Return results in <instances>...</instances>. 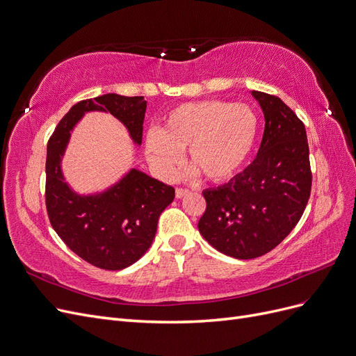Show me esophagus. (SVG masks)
Segmentation results:
<instances>
[{"label":"esophagus","instance_id":"obj_1","mask_svg":"<svg viewBox=\"0 0 356 356\" xmlns=\"http://www.w3.org/2000/svg\"><path fill=\"white\" fill-rule=\"evenodd\" d=\"M189 193V189L185 188H176V198H183V196Z\"/></svg>","mask_w":356,"mask_h":356}]
</instances>
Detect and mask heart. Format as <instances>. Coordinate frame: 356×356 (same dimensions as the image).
Masks as SVG:
<instances>
[{
    "instance_id": "b5f03b06",
    "label": "heart",
    "mask_w": 356,
    "mask_h": 356,
    "mask_svg": "<svg viewBox=\"0 0 356 356\" xmlns=\"http://www.w3.org/2000/svg\"><path fill=\"white\" fill-rule=\"evenodd\" d=\"M259 131L257 113L245 104L208 99L171 110L163 130L152 129L145 140L148 160L167 175L189 149L191 163L205 179L225 181L243 167Z\"/></svg>"
}]
</instances>
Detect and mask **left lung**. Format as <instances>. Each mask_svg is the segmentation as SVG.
Instances as JSON below:
<instances>
[{
    "label": "left lung",
    "mask_w": 356,
    "mask_h": 356,
    "mask_svg": "<svg viewBox=\"0 0 356 356\" xmlns=\"http://www.w3.org/2000/svg\"><path fill=\"white\" fill-rule=\"evenodd\" d=\"M266 117L255 160L229 183L202 192L198 229L221 254L252 259L270 252L298 225L311 195L305 126L275 95L252 90Z\"/></svg>",
    "instance_id": "8db88e82"
}]
</instances>
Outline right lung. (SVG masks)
Masks as SVG:
<instances>
[{"mask_svg": "<svg viewBox=\"0 0 356 356\" xmlns=\"http://www.w3.org/2000/svg\"><path fill=\"white\" fill-rule=\"evenodd\" d=\"M86 111H108L142 142L147 101L143 97L101 95L74 104L47 145L45 204L52 229L72 251L102 270H122L151 246L160 214L175 200V188L131 170L107 192L74 193L61 175V156L74 124Z\"/></svg>", "mask_w": 356, "mask_h": 356, "instance_id": "1", "label": "right lung"}]
</instances>
